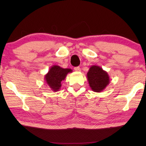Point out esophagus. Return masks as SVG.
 I'll use <instances>...</instances> for the list:
<instances>
[{
	"label": "esophagus",
	"mask_w": 146,
	"mask_h": 146,
	"mask_svg": "<svg viewBox=\"0 0 146 146\" xmlns=\"http://www.w3.org/2000/svg\"><path fill=\"white\" fill-rule=\"evenodd\" d=\"M74 69V70L76 71V72H80V70H81V69H80V66L75 67Z\"/></svg>",
	"instance_id": "esophagus-1"
}]
</instances>
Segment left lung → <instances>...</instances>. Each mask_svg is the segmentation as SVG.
Listing matches in <instances>:
<instances>
[{"label": "left lung", "instance_id": "8db88e82", "mask_svg": "<svg viewBox=\"0 0 146 146\" xmlns=\"http://www.w3.org/2000/svg\"><path fill=\"white\" fill-rule=\"evenodd\" d=\"M90 86L93 91L100 92L109 84L110 78L106 72L98 66H92L87 74Z\"/></svg>", "mask_w": 146, "mask_h": 146}]
</instances>
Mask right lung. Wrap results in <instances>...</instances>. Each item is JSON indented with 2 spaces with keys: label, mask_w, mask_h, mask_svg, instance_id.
Listing matches in <instances>:
<instances>
[{
  "label": "right lung",
  "mask_w": 146,
  "mask_h": 146,
  "mask_svg": "<svg viewBox=\"0 0 146 146\" xmlns=\"http://www.w3.org/2000/svg\"><path fill=\"white\" fill-rule=\"evenodd\" d=\"M71 72V69H64L58 66H53L45 76V80L52 90L58 91L61 87V82L64 80L67 74Z\"/></svg>",
  "instance_id": "obj_1"
}]
</instances>
